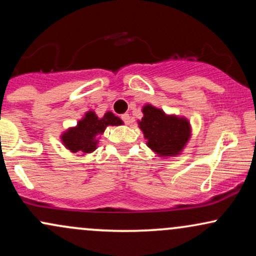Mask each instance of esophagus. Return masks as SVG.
Segmentation results:
<instances>
[{
    "label": "esophagus",
    "mask_w": 256,
    "mask_h": 256,
    "mask_svg": "<svg viewBox=\"0 0 256 256\" xmlns=\"http://www.w3.org/2000/svg\"><path fill=\"white\" fill-rule=\"evenodd\" d=\"M122 122H125L126 125H128L131 122V118H130V116H128V114H122Z\"/></svg>",
    "instance_id": "1"
}]
</instances>
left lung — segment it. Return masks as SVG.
Instances as JSON below:
<instances>
[{
    "instance_id": "left-lung-1",
    "label": "left lung",
    "mask_w": 256,
    "mask_h": 256,
    "mask_svg": "<svg viewBox=\"0 0 256 256\" xmlns=\"http://www.w3.org/2000/svg\"><path fill=\"white\" fill-rule=\"evenodd\" d=\"M143 118L138 122L146 146L158 156L170 158L179 155L192 136L188 119L167 116L162 110L152 104L143 107Z\"/></svg>"
}]
</instances>
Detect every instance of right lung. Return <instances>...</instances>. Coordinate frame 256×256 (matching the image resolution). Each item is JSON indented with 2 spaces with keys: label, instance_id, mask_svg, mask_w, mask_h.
<instances>
[{
  "label": "right lung",
  "instance_id": "1",
  "mask_svg": "<svg viewBox=\"0 0 256 256\" xmlns=\"http://www.w3.org/2000/svg\"><path fill=\"white\" fill-rule=\"evenodd\" d=\"M119 125H122V120L112 112H107L102 118H98L95 112L89 110L74 128H70L61 134V140L71 152L88 154L98 148V136L104 134L107 126Z\"/></svg>",
  "mask_w": 256,
  "mask_h": 256
}]
</instances>
